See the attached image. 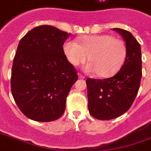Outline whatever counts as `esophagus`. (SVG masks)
Here are the masks:
<instances>
[{"label":"esophagus","instance_id":"obj_1","mask_svg":"<svg viewBox=\"0 0 151 151\" xmlns=\"http://www.w3.org/2000/svg\"><path fill=\"white\" fill-rule=\"evenodd\" d=\"M78 77H79V78H81V79H85V77H84V76H83L81 74H78Z\"/></svg>","mask_w":151,"mask_h":151}]
</instances>
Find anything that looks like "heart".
<instances>
[{
	"label": "heart",
	"mask_w": 151,
	"mask_h": 151,
	"mask_svg": "<svg viewBox=\"0 0 151 151\" xmlns=\"http://www.w3.org/2000/svg\"><path fill=\"white\" fill-rule=\"evenodd\" d=\"M64 51L68 60L78 66L89 59L86 66L87 72L96 73L101 77L114 75L124 64L127 47L123 40L109 35L83 37L80 43L74 40L66 42Z\"/></svg>",
	"instance_id": "obj_1"
}]
</instances>
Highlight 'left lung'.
<instances>
[{"instance_id": "8db88e82", "label": "left lung", "mask_w": 151, "mask_h": 151, "mask_svg": "<svg viewBox=\"0 0 151 151\" xmlns=\"http://www.w3.org/2000/svg\"><path fill=\"white\" fill-rule=\"evenodd\" d=\"M123 37L127 47L126 61L110 78H87L88 108L92 116L101 120L118 117L128 111L135 100L142 76L141 46L128 31L113 28Z\"/></svg>"}]
</instances>
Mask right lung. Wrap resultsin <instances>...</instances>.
Masks as SVG:
<instances>
[{"instance_id": "obj_1", "label": "right lung", "mask_w": 151, "mask_h": 151, "mask_svg": "<svg viewBox=\"0 0 151 151\" xmlns=\"http://www.w3.org/2000/svg\"><path fill=\"white\" fill-rule=\"evenodd\" d=\"M70 34L50 25L35 27L19 43L11 72V92L28 118L50 122L64 114L66 99L78 76L65 55Z\"/></svg>"}]
</instances>
